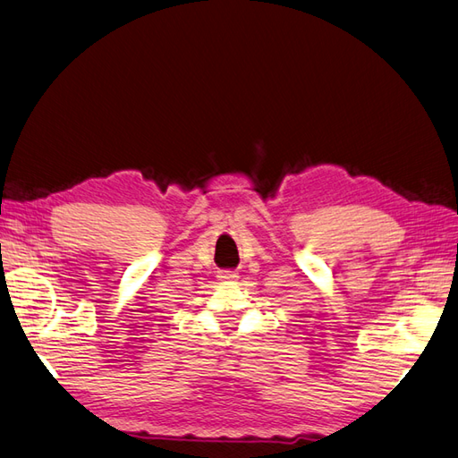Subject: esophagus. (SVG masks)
I'll return each mask as SVG.
<instances>
[{
    "label": "esophagus",
    "instance_id": "obj_1",
    "mask_svg": "<svg viewBox=\"0 0 458 458\" xmlns=\"http://www.w3.org/2000/svg\"><path fill=\"white\" fill-rule=\"evenodd\" d=\"M218 278L222 280V283H236V280L240 278V275L236 271H220Z\"/></svg>",
    "mask_w": 458,
    "mask_h": 458
}]
</instances>
